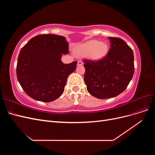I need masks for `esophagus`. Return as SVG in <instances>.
<instances>
[{
  "mask_svg": "<svg viewBox=\"0 0 155 155\" xmlns=\"http://www.w3.org/2000/svg\"><path fill=\"white\" fill-rule=\"evenodd\" d=\"M83 64V61H78V66H82Z\"/></svg>",
  "mask_w": 155,
  "mask_h": 155,
  "instance_id": "34e87169",
  "label": "esophagus"
}]
</instances>
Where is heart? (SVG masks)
<instances>
[{
  "instance_id": "1",
  "label": "heart",
  "mask_w": 155,
  "mask_h": 155,
  "mask_svg": "<svg viewBox=\"0 0 155 155\" xmlns=\"http://www.w3.org/2000/svg\"><path fill=\"white\" fill-rule=\"evenodd\" d=\"M109 51V46L105 43L92 40L79 46L78 53L82 55H89L93 60H99L104 58Z\"/></svg>"
}]
</instances>
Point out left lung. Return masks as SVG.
Masks as SVG:
<instances>
[{
  "mask_svg": "<svg viewBox=\"0 0 155 155\" xmlns=\"http://www.w3.org/2000/svg\"><path fill=\"white\" fill-rule=\"evenodd\" d=\"M109 39L110 48L105 57L96 61L83 60L87 91L98 99H109L123 92L134 72L132 49L123 39L112 37Z\"/></svg>",
  "mask_w": 155,
  "mask_h": 155,
  "instance_id": "obj_1",
  "label": "left lung"
}]
</instances>
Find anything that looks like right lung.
<instances>
[{
  "mask_svg": "<svg viewBox=\"0 0 155 155\" xmlns=\"http://www.w3.org/2000/svg\"><path fill=\"white\" fill-rule=\"evenodd\" d=\"M63 36L38 35L21 48L16 73L18 81L28 96L37 101L51 102L63 94L69 75L77 61L63 63L62 54L68 51Z\"/></svg>",
  "mask_w": 155,
  "mask_h": 155,
  "instance_id": "right-lung-1",
  "label": "right lung"
}]
</instances>
